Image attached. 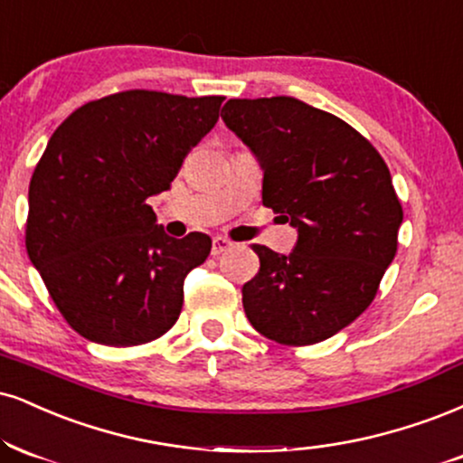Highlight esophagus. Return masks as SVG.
<instances>
[{"instance_id":"esophagus-1","label":"esophagus","mask_w":463,"mask_h":463,"mask_svg":"<svg viewBox=\"0 0 463 463\" xmlns=\"http://www.w3.org/2000/svg\"><path fill=\"white\" fill-rule=\"evenodd\" d=\"M231 239H226V237H213V246H211V254L213 256H217V254H222V252H226V250H231Z\"/></svg>"}]
</instances>
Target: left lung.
<instances>
[{
    "mask_svg": "<svg viewBox=\"0 0 463 463\" xmlns=\"http://www.w3.org/2000/svg\"><path fill=\"white\" fill-rule=\"evenodd\" d=\"M222 120L259 157L265 207L298 228L291 254L252 246L248 321L288 347L326 341L369 308L397 254L403 209L391 170L352 125L299 99H231Z\"/></svg>",
    "mask_w": 463,
    "mask_h": 463,
    "instance_id": "obj_1",
    "label": "left lung"
}]
</instances>
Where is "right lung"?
<instances>
[{"instance_id":"1","label":"right lung","mask_w":463,"mask_h":463,"mask_svg":"<svg viewBox=\"0 0 463 463\" xmlns=\"http://www.w3.org/2000/svg\"><path fill=\"white\" fill-rule=\"evenodd\" d=\"M224 97L125 90L77 108L30 181L25 248L66 323L88 341L133 347L164 336L187 271L211 239H172L148 198L220 118Z\"/></svg>"}]
</instances>
